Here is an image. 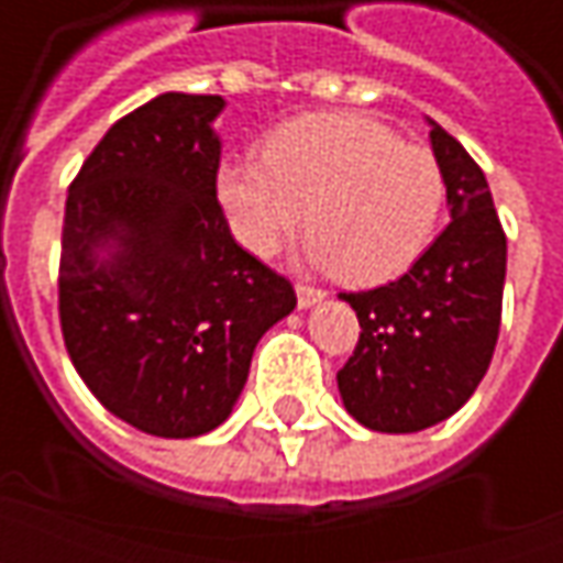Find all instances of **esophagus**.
Instances as JSON below:
<instances>
[{
	"label": "esophagus",
	"instance_id": "1",
	"mask_svg": "<svg viewBox=\"0 0 563 563\" xmlns=\"http://www.w3.org/2000/svg\"><path fill=\"white\" fill-rule=\"evenodd\" d=\"M295 295H298V307H301V310L319 305V301L325 298L322 289H317V286H305V283H298V286H295Z\"/></svg>",
	"mask_w": 563,
	"mask_h": 563
}]
</instances>
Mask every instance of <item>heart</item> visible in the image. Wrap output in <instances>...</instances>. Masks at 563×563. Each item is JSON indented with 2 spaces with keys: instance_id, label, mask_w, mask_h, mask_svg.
Returning <instances> with one entry per match:
<instances>
[{
  "instance_id": "heart-1",
  "label": "heart",
  "mask_w": 563,
  "mask_h": 563,
  "mask_svg": "<svg viewBox=\"0 0 563 563\" xmlns=\"http://www.w3.org/2000/svg\"><path fill=\"white\" fill-rule=\"evenodd\" d=\"M217 201L238 244L274 256L301 225L305 256L355 286L398 277L422 256L446 201L431 150L350 111L295 117L271 132L262 159H229Z\"/></svg>"
}]
</instances>
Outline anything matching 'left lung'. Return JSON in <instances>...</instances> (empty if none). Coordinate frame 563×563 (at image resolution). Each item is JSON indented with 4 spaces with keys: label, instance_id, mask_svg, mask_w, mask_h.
Segmentation results:
<instances>
[{
    "label": "left lung",
    "instance_id": "1",
    "mask_svg": "<svg viewBox=\"0 0 563 563\" xmlns=\"http://www.w3.org/2000/svg\"><path fill=\"white\" fill-rule=\"evenodd\" d=\"M428 126L452 222L404 277L341 292L362 325L338 371L341 401L383 434H413L459 413L488 371L500 329L507 238L492 189L446 129Z\"/></svg>",
    "mask_w": 563,
    "mask_h": 563
}]
</instances>
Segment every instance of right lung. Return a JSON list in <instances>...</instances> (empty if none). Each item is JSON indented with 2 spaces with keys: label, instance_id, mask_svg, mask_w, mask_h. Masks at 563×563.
Wrapping results in <instances>:
<instances>
[{
  "label": "right lung",
  "instance_id": "obj_1",
  "mask_svg": "<svg viewBox=\"0 0 563 563\" xmlns=\"http://www.w3.org/2000/svg\"><path fill=\"white\" fill-rule=\"evenodd\" d=\"M222 96L162 92L104 132L68 186L59 322L108 413L201 437L232 416L292 283L234 244L217 201Z\"/></svg>",
  "mask_w": 563,
  "mask_h": 563
}]
</instances>
